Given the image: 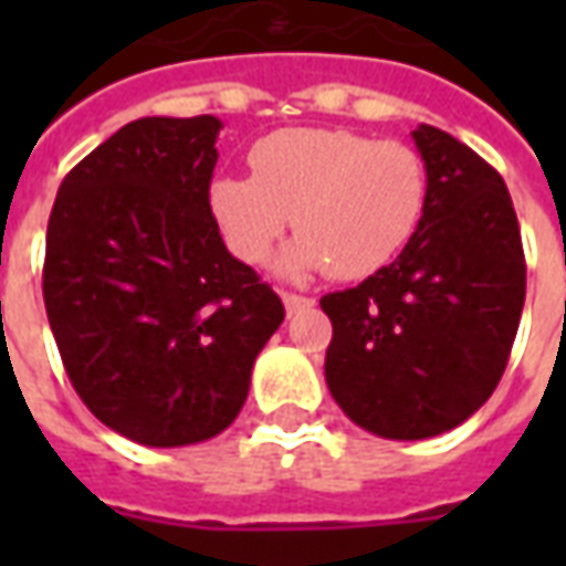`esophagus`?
Listing matches in <instances>:
<instances>
[{
  "instance_id": "esophagus-1",
  "label": "esophagus",
  "mask_w": 566,
  "mask_h": 566,
  "mask_svg": "<svg viewBox=\"0 0 566 566\" xmlns=\"http://www.w3.org/2000/svg\"><path fill=\"white\" fill-rule=\"evenodd\" d=\"M282 303H284V308H287V315H294V312H300V308L315 306V300H312V296L291 294V291H284V294H282Z\"/></svg>"
}]
</instances>
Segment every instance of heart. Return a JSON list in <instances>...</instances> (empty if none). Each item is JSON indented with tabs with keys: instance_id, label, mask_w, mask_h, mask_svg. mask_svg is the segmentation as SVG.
Listing matches in <instances>:
<instances>
[{
	"instance_id": "1",
	"label": "heart",
	"mask_w": 566,
	"mask_h": 566,
	"mask_svg": "<svg viewBox=\"0 0 566 566\" xmlns=\"http://www.w3.org/2000/svg\"><path fill=\"white\" fill-rule=\"evenodd\" d=\"M254 175H218L211 218L242 263H263L294 214L287 275L327 270L357 282L400 258L427 209V166L412 145L352 129H275L248 154Z\"/></svg>"
}]
</instances>
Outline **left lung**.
Returning a JSON list of instances; mask_svg holds the SVG:
<instances>
[{
	"mask_svg": "<svg viewBox=\"0 0 566 566\" xmlns=\"http://www.w3.org/2000/svg\"><path fill=\"white\" fill-rule=\"evenodd\" d=\"M427 209L412 242L357 287L321 296L333 324L324 376L355 424L439 437L497 388L524 308L518 218L500 172L449 133H412Z\"/></svg>",
	"mask_w": 566,
	"mask_h": 566,
	"instance_id": "left-lung-1",
	"label": "left lung"
}]
</instances>
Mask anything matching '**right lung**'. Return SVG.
I'll use <instances>...</instances> for the list:
<instances>
[{"label": "right lung", "instance_id": "right-lung-1", "mask_svg": "<svg viewBox=\"0 0 566 566\" xmlns=\"http://www.w3.org/2000/svg\"><path fill=\"white\" fill-rule=\"evenodd\" d=\"M218 129L211 115L133 120L63 178L48 221L44 308L69 381L154 449L233 424L284 321L211 218Z\"/></svg>", "mask_w": 566, "mask_h": 566}]
</instances>
